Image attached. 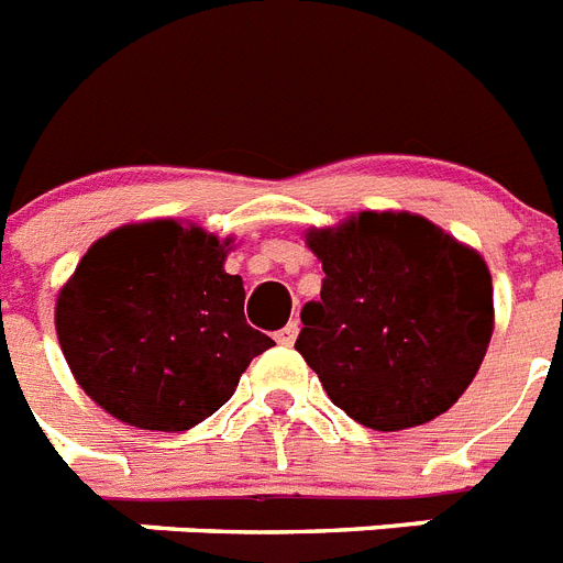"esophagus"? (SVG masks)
I'll return each mask as SVG.
<instances>
[{
  "instance_id": "esophagus-1",
  "label": "esophagus",
  "mask_w": 563,
  "mask_h": 563,
  "mask_svg": "<svg viewBox=\"0 0 563 563\" xmlns=\"http://www.w3.org/2000/svg\"><path fill=\"white\" fill-rule=\"evenodd\" d=\"M296 336H299V322H290L287 328H282V331L276 333V342L278 345L290 347L292 342H296Z\"/></svg>"
}]
</instances>
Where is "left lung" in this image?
<instances>
[{
	"instance_id": "left-lung-1",
	"label": "left lung",
	"mask_w": 563,
	"mask_h": 563,
	"mask_svg": "<svg viewBox=\"0 0 563 563\" xmlns=\"http://www.w3.org/2000/svg\"><path fill=\"white\" fill-rule=\"evenodd\" d=\"M322 299L301 308L296 351L351 420L415 429L463 397L492 331V273L475 247L406 209L310 227Z\"/></svg>"
}]
</instances>
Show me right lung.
Listing matches in <instances>:
<instances>
[{
  "mask_svg": "<svg viewBox=\"0 0 563 563\" xmlns=\"http://www.w3.org/2000/svg\"><path fill=\"white\" fill-rule=\"evenodd\" d=\"M232 239L175 218L97 239L57 292L54 324L74 379L114 420L187 431L235 394L271 336L244 319Z\"/></svg>",
  "mask_w": 563,
  "mask_h": 563,
  "instance_id": "obj_1",
  "label": "right lung"
}]
</instances>
